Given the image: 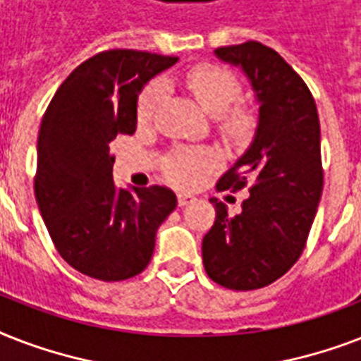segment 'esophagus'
Here are the masks:
<instances>
[{
  "label": "esophagus",
  "mask_w": 361,
  "mask_h": 361,
  "mask_svg": "<svg viewBox=\"0 0 361 361\" xmlns=\"http://www.w3.org/2000/svg\"><path fill=\"white\" fill-rule=\"evenodd\" d=\"M195 200H197V198L192 197V195H189V192H180V195H178V204H180V206H189V204H192Z\"/></svg>",
  "instance_id": "obj_1"
}]
</instances>
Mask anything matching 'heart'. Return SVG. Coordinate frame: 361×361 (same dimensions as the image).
Listing matches in <instances>:
<instances>
[{
    "mask_svg": "<svg viewBox=\"0 0 361 361\" xmlns=\"http://www.w3.org/2000/svg\"><path fill=\"white\" fill-rule=\"evenodd\" d=\"M181 86L191 93L204 112L217 118L219 130L228 138H247L257 127V116L251 109L236 104L241 84L231 71L219 65L200 63L180 75ZM163 97V86L152 82L142 92L136 104V118L140 123L152 120ZM215 166V157L208 152H178L164 163V174L180 187H192Z\"/></svg>",
    "mask_w": 361,
    "mask_h": 361,
    "instance_id": "b5f03b06",
    "label": "heart"
}]
</instances>
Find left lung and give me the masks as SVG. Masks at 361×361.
<instances>
[{
  "mask_svg": "<svg viewBox=\"0 0 361 361\" xmlns=\"http://www.w3.org/2000/svg\"><path fill=\"white\" fill-rule=\"evenodd\" d=\"M215 56L241 67L260 103L255 138L219 191L249 189L238 215L217 198L215 223L202 240L206 274L232 290L271 285L303 252L319 208L324 172L320 121L302 76L262 42L221 47Z\"/></svg>",
  "mask_w": 361,
  "mask_h": 361,
  "instance_id": "8db88e82",
  "label": "left lung"
}]
</instances>
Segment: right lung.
Returning <instances> with one entry per match:
<instances>
[{
	"instance_id": "add662e5",
	"label": "right lung",
	"mask_w": 361,
	"mask_h": 361,
	"mask_svg": "<svg viewBox=\"0 0 361 361\" xmlns=\"http://www.w3.org/2000/svg\"><path fill=\"white\" fill-rule=\"evenodd\" d=\"M178 61L140 50H106L71 73L42 116L35 198L63 260L101 281L146 269L155 234L178 206L169 187L116 189L110 142L136 130L138 93Z\"/></svg>"
}]
</instances>
